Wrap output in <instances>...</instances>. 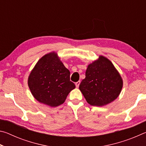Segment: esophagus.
Masks as SVG:
<instances>
[{"label":"esophagus","mask_w":146,"mask_h":146,"mask_svg":"<svg viewBox=\"0 0 146 146\" xmlns=\"http://www.w3.org/2000/svg\"><path fill=\"white\" fill-rule=\"evenodd\" d=\"M80 81H78V82H76L75 83V86H76V88H78V87H79V85H80Z\"/></svg>","instance_id":"obj_1"}]
</instances>
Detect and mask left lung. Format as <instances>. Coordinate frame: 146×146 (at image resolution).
I'll return each mask as SVG.
<instances>
[{
  "instance_id": "1",
  "label": "left lung",
  "mask_w": 146,
  "mask_h": 146,
  "mask_svg": "<svg viewBox=\"0 0 146 146\" xmlns=\"http://www.w3.org/2000/svg\"><path fill=\"white\" fill-rule=\"evenodd\" d=\"M122 86V78L114 65L108 58L100 55L88 65L86 78L79 89L88 104L103 106L118 97Z\"/></svg>"
}]
</instances>
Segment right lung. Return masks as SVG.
Listing matches in <instances>:
<instances>
[{
    "label": "right lung",
    "mask_w": 146,
    "mask_h": 146,
    "mask_svg": "<svg viewBox=\"0 0 146 146\" xmlns=\"http://www.w3.org/2000/svg\"><path fill=\"white\" fill-rule=\"evenodd\" d=\"M28 86L39 102L56 107L65 102L75 88L70 81V72L55 52L46 54L39 60L28 77Z\"/></svg>",
    "instance_id": "add662e5"
}]
</instances>
